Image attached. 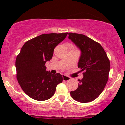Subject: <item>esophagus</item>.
<instances>
[{"mask_svg":"<svg viewBox=\"0 0 125 125\" xmlns=\"http://www.w3.org/2000/svg\"><path fill=\"white\" fill-rule=\"evenodd\" d=\"M63 81H69V80H71V78L70 77L67 76V75H63Z\"/></svg>","mask_w":125,"mask_h":125,"instance_id":"1","label":"esophagus"}]
</instances>
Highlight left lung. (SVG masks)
I'll list each match as a JSON object with an SVG mask.
<instances>
[{
    "label": "left lung",
    "mask_w": 125,
    "mask_h": 125,
    "mask_svg": "<svg viewBox=\"0 0 125 125\" xmlns=\"http://www.w3.org/2000/svg\"><path fill=\"white\" fill-rule=\"evenodd\" d=\"M70 39L81 51L78 68L83 78L79 80L77 89L71 91L74 100L81 103L93 101L100 95L108 80L110 62L100 43L80 34L68 33Z\"/></svg>",
    "instance_id": "1"
}]
</instances>
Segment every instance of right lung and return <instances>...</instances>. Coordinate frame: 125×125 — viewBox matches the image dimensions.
<instances>
[{"instance_id": "obj_1", "label": "right lung", "mask_w": 125, "mask_h": 125, "mask_svg": "<svg viewBox=\"0 0 125 125\" xmlns=\"http://www.w3.org/2000/svg\"><path fill=\"white\" fill-rule=\"evenodd\" d=\"M67 34H43L28 40L21 48L16 60L17 79L30 97L39 101L48 100L54 95L57 85L62 82V75L46 71L45 63Z\"/></svg>"}]
</instances>
